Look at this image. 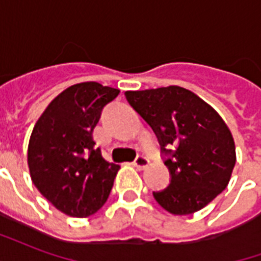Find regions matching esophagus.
Instances as JSON below:
<instances>
[{
	"label": "esophagus",
	"instance_id": "1",
	"mask_svg": "<svg viewBox=\"0 0 261 261\" xmlns=\"http://www.w3.org/2000/svg\"><path fill=\"white\" fill-rule=\"evenodd\" d=\"M133 165L136 166L137 169H145L148 165H149V159L147 156H144V155H140V156H137L136 161L133 162Z\"/></svg>",
	"mask_w": 261,
	"mask_h": 261
}]
</instances>
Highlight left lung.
I'll return each mask as SVG.
<instances>
[{
    "mask_svg": "<svg viewBox=\"0 0 261 261\" xmlns=\"http://www.w3.org/2000/svg\"><path fill=\"white\" fill-rule=\"evenodd\" d=\"M125 97L169 153L165 161L172 176L169 186L153 192L161 207L173 215H189L224 192L236 164L235 141L213 106L176 85L127 91Z\"/></svg>",
    "mask_w": 261,
    "mask_h": 261,
    "instance_id": "8db88e82",
    "label": "left lung"
}]
</instances>
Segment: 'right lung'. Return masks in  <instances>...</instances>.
<instances>
[{"mask_svg":"<svg viewBox=\"0 0 261 261\" xmlns=\"http://www.w3.org/2000/svg\"><path fill=\"white\" fill-rule=\"evenodd\" d=\"M119 93L99 82L75 84L54 97L33 127L28 145L32 181L69 217L96 213L113 187L120 166L103 158L92 133L105 105Z\"/></svg>","mask_w":261,"mask_h":261,"instance_id":"1","label":"right lung"}]
</instances>
